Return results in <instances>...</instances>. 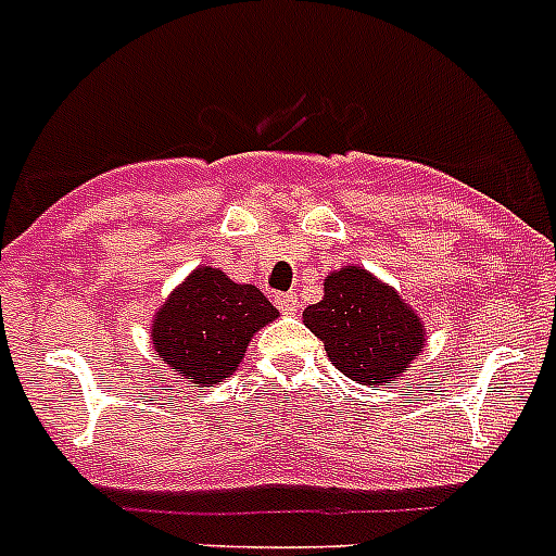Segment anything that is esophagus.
I'll use <instances>...</instances> for the list:
<instances>
[{
    "mask_svg": "<svg viewBox=\"0 0 556 556\" xmlns=\"http://www.w3.org/2000/svg\"><path fill=\"white\" fill-rule=\"evenodd\" d=\"M275 306L281 308L283 314H294L298 312V306H301V301H298V294L294 292H283V294H275Z\"/></svg>",
    "mask_w": 556,
    "mask_h": 556,
    "instance_id": "obj_1",
    "label": "esophagus"
}]
</instances>
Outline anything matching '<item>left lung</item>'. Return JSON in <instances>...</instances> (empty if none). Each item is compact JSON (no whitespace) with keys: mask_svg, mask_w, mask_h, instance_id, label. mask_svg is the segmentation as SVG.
Segmentation results:
<instances>
[{"mask_svg":"<svg viewBox=\"0 0 556 556\" xmlns=\"http://www.w3.org/2000/svg\"><path fill=\"white\" fill-rule=\"evenodd\" d=\"M323 301L303 312L337 370L356 384H390L426 345L424 320L392 287L362 267H342L323 283Z\"/></svg>","mask_w":556,"mask_h":556,"instance_id":"obj_1","label":"left lung"}]
</instances>
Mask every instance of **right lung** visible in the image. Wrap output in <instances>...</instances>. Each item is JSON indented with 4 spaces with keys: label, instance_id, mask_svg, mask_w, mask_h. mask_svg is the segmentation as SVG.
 Instances as JSON below:
<instances>
[{
    "label": "right lung",
    "instance_id": "1",
    "mask_svg": "<svg viewBox=\"0 0 556 556\" xmlns=\"http://www.w3.org/2000/svg\"><path fill=\"white\" fill-rule=\"evenodd\" d=\"M278 308L253 283L230 281L223 269L198 267L166 298L152 320V348L175 376L208 387L233 376L258 328Z\"/></svg>",
    "mask_w": 556,
    "mask_h": 556
}]
</instances>
